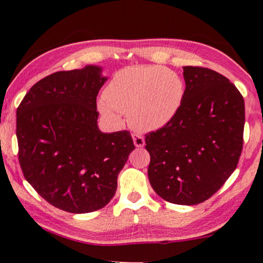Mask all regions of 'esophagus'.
<instances>
[{"label":"esophagus","mask_w":263,"mask_h":263,"mask_svg":"<svg viewBox=\"0 0 263 263\" xmlns=\"http://www.w3.org/2000/svg\"><path fill=\"white\" fill-rule=\"evenodd\" d=\"M132 139H133V142H135V145L137 146V147H144V146H145L144 137L139 135V133H132Z\"/></svg>","instance_id":"1"}]
</instances>
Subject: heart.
Wrapping results in <instances>:
<instances>
[{
  "instance_id": "b5f03b06",
  "label": "heart",
  "mask_w": 263,
  "mask_h": 263,
  "mask_svg": "<svg viewBox=\"0 0 263 263\" xmlns=\"http://www.w3.org/2000/svg\"><path fill=\"white\" fill-rule=\"evenodd\" d=\"M184 84L173 70L160 66H132L114 75L104 90L101 110L109 117L130 116L142 131L166 125L179 111Z\"/></svg>"
}]
</instances>
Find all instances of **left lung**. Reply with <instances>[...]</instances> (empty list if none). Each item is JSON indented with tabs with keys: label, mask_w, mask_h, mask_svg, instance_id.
I'll use <instances>...</instances> for the list:
<instances>
[{
	"label": "left lung",
	"mask_w": 263,
	"mask_h": 263,
	"mask_svg": "<svg viewBox=\"0 0 263 263\" xmlns=\"http://www.w3.org/2000/svg\"><path fill=\"white\" fill-rule=\"evenodd\" d=\"M184 96L174 118L145 135L148 180L164 201L195 205L211 197L237 168L241 155L245 102L224 75L183 67Z\"/></svg>",
	"instance_id": "1"
}]
</instances>
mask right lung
Listing matches in <instances>:
<instances>
[{"label": "right lung", "mask_w": 263, "mask_h": 263, "mask_svg": "<svg viewBox=\"0 0 263 263\" xmlns=\"http://www.w3.org/2000/svg\"><path fill=\"white\" fill-rule=\"evenodd\" d=\"M101 67L61 70L42 79L17 108L18 161L25 180L53 206L70 213L100 210L135 149L130 131L103 133L96 97Z\"/></svg>", "instance_id": "add662e5"}]
</instances>
